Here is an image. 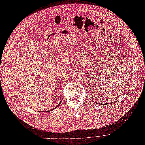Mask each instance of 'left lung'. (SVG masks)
Here are the masks:
<instances>
[{"label": "left lung", "mask_w": 145, "mask_h": 145, "mask_svg": "<svg viewBox=\"0 0 145 145\" xmlns=\"http://www.w3.org/2000/svg\"><path fill=\"white\" fill-rule=\"evenodd\" d=\"M116 102V101H114V102H110V103H107V105H108V104L109 105V104H111V103H114V102ZM96 103H97V102H96ZM98 104H99V103H98ZM100 104H101V105H106V103H104V104H103V103H102V104H101V103H100Z\"/></svg>", "instance_id": "left-lung-1"}]
</instances>
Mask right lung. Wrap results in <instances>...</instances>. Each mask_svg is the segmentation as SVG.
I'll list each match as a JSON object with an SVG mask.
<instances>
[{
  "instance_id": "add662e5",
  "label": "right lung",
  "mask_w": 145,
  "mask_h": 145,
  "mask_svg": "<svg viewBox=\"0 0 145 145\" xmlns=\"http://www.w3.org/2000/svg\"><path fill=\"white\" fill-rule=\"evenodd\" d=\"M62 100H61V101H60V102H59V104H58V105H57V106H56V107H55V108H53V109H51V110H48V111H44V112H50V111H51V110H53V109H56V108H57V107H58V106H59V105H60V104H61V102H62Z\"/></svg>"
}]
</instances>
